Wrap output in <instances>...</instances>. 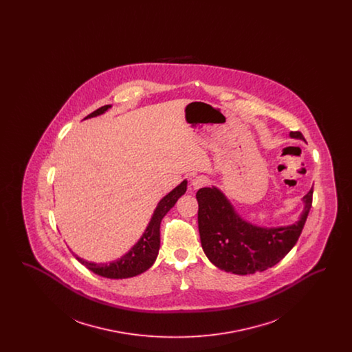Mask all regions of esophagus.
Instances as JSON below:
<instances>
[{"mask_svg":"<svg viewBox=\"0 0 352 352\" xmlns=\"http://www.w3.org/2000/svg\"><path fill=\"white\" fill-rule=\"evenodd\" d=\"M207 184H208V179H207L206 177H203V175L195 177V178L192 179V186H194V188H201V187L206 186Z\"/></svg>","mask_w":352,"mask_h":352,"instance_id":"obj_1","label":"esophagus"}]
</instances>
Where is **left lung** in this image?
I'll use <instances>...</instances> for the list:
<instances>
[{"label":"left lung","instance_id":"1","mask_svg":"<svg viewBox=\"0 0 352 352\" xmlns=\"http://www.w3.org/2000/svg\"><path fill=\"white\" fill-rule=\"evenodd\" d=\"M290 137L305 140L301 132ZM201 248L219 269L234 274H253L274 267L298 241L313 203V188L303 197L301 218L292 226L263 228L243 220L217 187L197 192Z\"/></svg>","mask_w":352,"mask_h":352}]
</instances>
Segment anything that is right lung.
Here are the masks:
<instances>
[{"label":"right lung","instance_id":"obj_1","mask_svg":"<svg viewBox=\"0 0 352 352\" xmlns=\"http://www.w3.org/2000/svg\"><path fill=\"white\" fill-rule=\"evenodd\" d=\"M108 108H111V105H104L99 109L94 111L92 113H89L85 118L99 116L105 111H108ZM186 188H187V182L184 181L158 203L146 231L144 232L142 237L138 240V243L134 245L133 248L126 254H124L121 258L115 260L109 264H95V263L85 261L75 254L76 260L82 263L84 267L92 270L94 273L107 278H129L144 273L154 264L160 251L161 220L168 214L170 208L174 207L177 201L184 195Z\"/></svg>","mask_w":352,"mask_h":352}]
</instances>
